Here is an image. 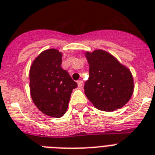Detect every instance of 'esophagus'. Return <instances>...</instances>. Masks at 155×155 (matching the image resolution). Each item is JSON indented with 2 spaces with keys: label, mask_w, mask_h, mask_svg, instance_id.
<instances>
[{
  "label": "esophagus",
  "mask_w": 155,
  "mask_h": 155,
  "mask_svg": "<svg viewBox=\"0 0 155 155\" xmlns=\"http://www.w3.org/2000/svg\"><path fill=\"white\" fill-rule=\"evenodd\" d=\"M77 82H78V85L79 88H81V86H82V85H83V81H81V80L78 81Z\"/></svg>",
  "instance_id": "esophagus-1"
}]
</instances>
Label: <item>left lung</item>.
<instances>
[{
	"mask_svg": "<svg viewBox=\"0 0 155 155\" xmlns=\"http://www.w3.org/2000/svg\"><path fill=\"white\" fill-rule=\"evenodd\" d=\"M89 79L84 85L88 99L96 108L112 112L126 104L134 90L130 70L110 54L97 50L86 53Z\"/></svg>",
	"mask_w": 155,
	"mask_h": 155,
	"instance_id": "obj_1",
	"label": "left lung"
}]
</instances>
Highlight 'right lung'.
Listing matches in <instances>:
<instances>
[{"mask_svg": "<svg viewBox=\"0 0 155 155\" xmlns=\"http://www.w3.org/2000/svg\"><path fill=\"white\" fill-rule=\"evenodd\" d=\"M62 53L50 49L42 52L30 70V91L41 112L59 118L66 113L73 89L78 84L62 68Z\"/></svg>", "mask_w": 155, "mask_h": 155, "instance_id": "1", "label": "right lung"}]
</instances>
